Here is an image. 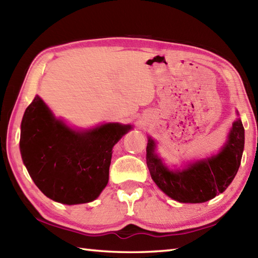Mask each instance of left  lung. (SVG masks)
Listing matches in <instances>:
<instances>
[{
  "instance_id": "obj_1",
  "label": "left lung",
  "mask_w": 258,
  "mask_h": 258,
  "mask_svg": "<svg viewBox=\"0 0 258 258\" xmlns=\"http://www.w3.org/2000/svg\"><path fill=\"white\" fill-rule=\"evenodd\" d=\"M238 114V113H237ZM240 118L233 123L227 142L217 155L171 171L155 154V142L149 138L146 162L155 184L179 203H204L223 193L236 175L242 160L245 135Z\"/></svg>"
}]
</instances>
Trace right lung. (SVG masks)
Instances as JSON below:
<instances>
[{
	"mask_svg": "<svg viewBox=\"0 0 258 258\" xmlns=\"http://www.w3.org/2000/svg\"><path fill=\"white\" fill-rule=\"evenodd\" d=\"M130 130L132 125L119 123L73 130L36 95L21 123L22 160L48 199L68 205L89 203L107 185L113 146Z\"/></svg>",
	"mask_w": 258,
	"mask_h": 258,
	"instance_id": "1",
	"label": "right lung"
}]
</instances>
